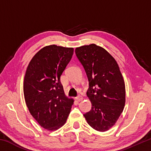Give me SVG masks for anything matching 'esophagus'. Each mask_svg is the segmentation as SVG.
Here are the masks:
<instances>
[{
  "label": "esophagus",
  "mask_w": 151,
  "mask_h": 151,
  "mask_svg": "<svg viewBox=\"0 0 151 151\" xmlns=\"http://www.w3.org/2000/svg\"><path fill=\"white\" fill-rule=\"evenodd\" d=\"M76 101H81L83 99V96H82L78 95V96L76 97Z\"/></svg>",
  "instance_id": "34e87169"
}]
</instances>
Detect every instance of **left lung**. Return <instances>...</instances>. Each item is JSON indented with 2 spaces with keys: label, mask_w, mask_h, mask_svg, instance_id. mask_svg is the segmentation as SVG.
<instances>
[{
  "label": "left lung",
  "mask_w": 151,
  "mask_h": 151,
  "mask_svg": "<svg viewBox=\"0 0 151 151\" xmlns=\"http://www.w3.org/2000/svg\"><path fill=\"white\" fill-rule=\"evenodd\" d=\"M75 53L87 76L86 92L91 110L84 114L88 124L104 132L116 123L124 109L125 85L115 59L95 44L76 48Z\"/></svg>",
  "instance_id": "8db88e82"
}]
</instances>
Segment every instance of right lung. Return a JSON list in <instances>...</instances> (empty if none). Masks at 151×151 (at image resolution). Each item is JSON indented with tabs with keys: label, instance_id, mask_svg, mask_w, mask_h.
I'll return each instance as SVG.
<instances>
[{
	"label": "right lung",
	"instance_id": "obj_1",
	"mask_svg": "<svg viewBox=\"0 0 151 151\" xmlns=\"http://www.w3.org/2000/svg\"><path fill=\"white\" fill-rule=\"evenodd\" d=\"M73 52V48L47 46L27 66L23 83L25 102L31 115L48 131L65 124L73 104V99L65 96L60 80Z\"/></svg>",
	"mask_w": 151,
	"mask_h": 151
}]
</instances>
